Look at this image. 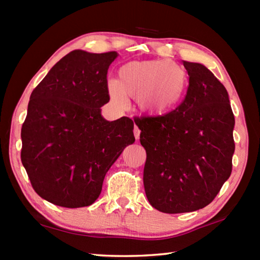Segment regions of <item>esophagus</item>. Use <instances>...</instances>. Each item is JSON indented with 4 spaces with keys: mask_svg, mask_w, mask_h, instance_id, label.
Returning <instances> with one entry per match:
<instances>
[{
    "mask_svg": "<svg viewBox=\"0 0 260 260\" xmlns=\"http://www.w3.org/2000/svg\"><path fill=\"white\" fill-rule=\"evenodd\" d=\"M133 132H134V136H135V139L136 140H139L140 139V129L138 128V127H134V129H133Z\"/></svg>",
    "mask_w": 260,
    "mask_h": 260,
    "instance_id": "34e87169",
    "label": "esophagus"
}]
</instances>
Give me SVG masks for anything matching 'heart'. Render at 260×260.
Listing matches in <instances>:
<instances>
[{"label":"heart","instance_id":"1","mask_svg":"<svg viewBox=\"0 0 260 260\" xmlns=\"http://www.w3.org/2000/svg\"><path fill=\"white\" fill-rule=\"evenodd\" d=\"M187 73L170 59L132 60L118 71V81H108V93L118 107H127V98L136 99L141 111L161 116L173 110L187 88Z\"/></svg>","mask_w":260,"mask_h":260}]
</instances>
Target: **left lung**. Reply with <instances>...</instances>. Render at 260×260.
Masks as SVG:
<instances>
[{"label": "left lung", "mask_w": 260, "mask_h": 260, "mask_svg": "<svg viewBox=\"0 0 260 260\" xmlns=\"http://www.w3.org/2000/svg\"><path fill=\"white\" fill-rule=\"evenodd\" d=\"M187 94L164 116L134 119L146 149L143 184L152 208L192 212L209 205L232 173L235 119L225 86L200 63L183 60Z\"/></svg>", "instance_id": "8db88e82"}]
</instances>
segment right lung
Returning <instances> with one entry per match:
<instances>
[{"mask_svg":"<svg viewBox=\"0 0 260 260\" xmlns=\"http://www.w3.org/2000/svg\"><path fill=\"white\" fill-rule=\"evenodd\" d=\"M116 51L73 50L52 67L29 98L21 126V162L39 196L63 208L98 200L105 174L134 143L128 117L108 121V70Z\"/></svg>","mask_w":260,"mask_h":260,"instance_id":"add662e5","label":"right lung"}]
</instances>
